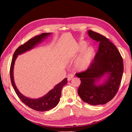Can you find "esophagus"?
I'll use <instances>...</instances> for the list:
<instances>
[{"label": "esophagus", "instance_id": "obj_1", "mask_svg": "<svg viewBox=\"0 0 132 132\" xmlns=\"http://www.w3.org/2000/svg\"><path fill=\"white\" fill-rule=\"evenodd\" d=\"M73 77H74L73 74H69L68 75V80H71L72 79V78H73Z\"/></svg>", "mask_w": 132, "mask_h": 132}]
</instances>
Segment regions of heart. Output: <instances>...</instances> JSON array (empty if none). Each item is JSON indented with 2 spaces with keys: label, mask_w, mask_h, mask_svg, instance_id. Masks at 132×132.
Listing matches in <instances>:
<instances>
[{
  "label": "heart",
  "mask_w": 132,
  "mask_h": 132,
  "mask_svg": "<svg viewBox=\"0 0 132 132\" xmlns=\"http://www.w3.org/2000/svg\"><path fill=\"white\" fill-rule=\"evenodd\" d=\"M88 44L81 41L73 48L66 53V57L70 61H74L73 68L75 71L82 72L88 70L93 63L96 55L94 47H86Z\"/></svg>",
  "instance_id": "1"
}]
</instances>
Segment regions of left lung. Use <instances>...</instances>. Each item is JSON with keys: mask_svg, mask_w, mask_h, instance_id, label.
I'll return each mask as SVG.
<instances>
[{"mask_svg": "<svg viewBox=\"0 0 132 132\" xmlns=\"http://www.w3.org/2000/svg\"><path fill=\"white\" fill-rule=\"evenodd\" d=\"M88 34L93 40L99 42V46L90 68L76 74L81 81L78 93L83 102L89 104H105L118 91L124 71L122 58L108 38L91 30H88ZM103 77L106 79L100 84Z\"/></svg>", "mask_w": 132, "mask_h": 132, "instance_id": "8db88e82", "label": "left lung"}]
</instances>
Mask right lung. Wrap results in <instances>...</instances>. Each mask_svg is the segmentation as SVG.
Masks as SVG:
<instances>
[{
  "label": "right lung",
  "instance_id": "right-lung-1",
  "mask_svg": "<svg viewBox=\"0 0 132 132\" xmlns=\"http://www.w3.org/2000/svg\"><path fill=\"white\" fill-rule=\"evenodd\" d=\"M51 34L52 33H43L30 39L26 43L20 46L14 53L10 68L11 83H12L13 89H15L17 95L22 101V102L24 103L26 105L35 111L40 112L49 111L57 106L60 100L62 88L64 85H65L68 83V79L64 78L62 82L57 84L54 88L51 89L44 96L38 98V99H31V98L24 96L16 87L13 79V68L15 61L18 55L21 54L28 50H31L35 47L36 45L41 43L42 41Z\"/></svg>",
  "mask_w": 132,
  "mask_h": 132
}]
</instances>
